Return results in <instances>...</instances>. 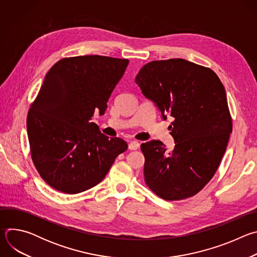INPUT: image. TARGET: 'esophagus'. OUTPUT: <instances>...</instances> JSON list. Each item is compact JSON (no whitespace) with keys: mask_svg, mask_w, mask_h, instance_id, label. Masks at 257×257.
Returning a JSON list of instances; mask_svg holds the SVG:
<instances>
[{"mask_svg":"<svg viewBox=\"0 0 257 257\" xmlns=\"http://www.w3.org/2000/svg\"><path fill=\"white\" fill-rule=\"evenodd\" d=\"M139 146H140L139 142H137V141H130L129 144H128V149L130 151H136V150L139 149Z\"/></svg>","mask_w":257,"mask_h":257,"instance_id":"1","label":"esophagus"}]
</instances>
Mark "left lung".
Returning a JSON list of instances; mask_svg holds the SVG:
<instances>
[{
    "label": "left lung",
    "instance_id": "obj_1",
    "mask_svg": "<svg viewBox=\"0 0 257 257\" xmlns=\"http://www.w3.org/2000/svg\"><path fill=\"white\" fill-rule=\"evenodd\" d=\"M135 82L164 119L167 113L174 118L172 152L160 140L140 146L146 185L165 200L194 196L215 174L233 129L222 81L210 68L169 59L145 64Z\"/></svg>",
    "mask_w": 257,
    "mask_h": 257
}]
</instances>
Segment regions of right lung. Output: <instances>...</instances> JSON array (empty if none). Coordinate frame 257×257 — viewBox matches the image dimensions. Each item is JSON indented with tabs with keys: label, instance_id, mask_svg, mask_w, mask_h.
<instances>
[{
	"label": "right lung",
	"instance_id": "right-lung-1",
	"mask_svg": "<svg viewBox=\"0 0 257 257\" xmlns=\"http://www.w3.org/2000/svg\"><path fill=\"white\" fill-rule=\"evenodd\" d=\"M129 60L98 55L64 58L47 73L27 114L32 162L52 188L77 194L105 177L127 143L90 122L122 78Z\"/></svg>",
	"mask_w": 257,
	"mask_h": 257
}]
</instances>
